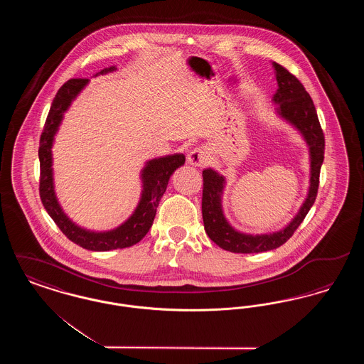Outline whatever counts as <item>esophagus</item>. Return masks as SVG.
Masks as SVG:
<instances>
[{
  "label": "esophagus",
  "instance_id": "34e87169",
  "mask_svg": "<svg viewBox=\"0 0 364 364\" xmlns=\"http://www.w3.org/2000/svg\"><path fill=\"white\" fill-rule=\"evenodd\" d=\"M187 161L192 166H198V168L205 166L208 161V149L203 146L192 149L187 156Z\"/></svg>",
  "mask_w": 364,
  "mask_h": 364
}]
</instances>
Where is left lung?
<instances>
[{
  "mask_svg": "<svg viewBox=\"0 0 364 364\" xmlns=\"http://www.w3.org/2000/svg\"><path fill=\"white\" fill-rule=\"evenodd\" d=\"M278 88L273 95L278 116L296 128L309 146L310 153V187L307 198L294 220L273 233H242L228 223L223 210L225 177L208 168L203 171L202 215L208 237L218 247L236 254H258L278 248L292 237L312 208L319 187V172L325 154V136L310 94L291 72L273 63Z\"/></svg>",
  "mask_w": 364,
  "mask_h": 364,
  "instance_id": "1",
  "label": "left lung"
}]
</instances>
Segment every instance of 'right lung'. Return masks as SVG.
Here are the masks:
<instances>
[{
  "instance_id": "right-lung-1",
  "label": "right lung",
  "mask_w": 364,
  "mask_h": 364,
  "mask_svg": "<svg viewBox=\"0 0 364 364\" xmlns=\"http://www.w3.org/2000/svg\"><path fill=\"white\" fill-rule=\"evenodd\" d=\"M116 70V67L104 68L95 76ZM88 79H70L57 91L53 100L38 150L41 164L39 195L48 214L70 242L90 251H110L117 248H127L140 242L150 230L156 217V208L162 195L166 191L169 178L177 168L184 165L186 156L184 154H172L154 158L146 162L144 168L140 172L141 195L138 206L132 215L122 225L105 232H94L76 225L64 213L55 196L53 181L52 147L54 136L64 119V113L70 109V104L88 85Z\"/></svg>"
}]
</instances>
